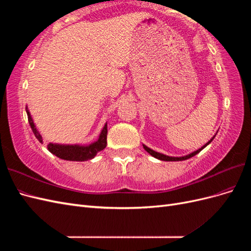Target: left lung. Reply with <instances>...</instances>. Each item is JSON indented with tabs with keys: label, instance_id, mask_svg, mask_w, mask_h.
Returning a JSON list of instances; mask_svg holds the SVG:
<instances>
[{
	"label": "left lung",
	"instance_id": "obj_1",
	"mask_svg": "<svg viewBox=\"0 0 251 251\" xmlns=\"http://www.w3.org/2000/svg\"><path fill=\"white\" fill-rule=\"evenodd\" d=\"M217 135V134H216ZM216 135L214 136V137H212L207 143H205L204 146L201 148V149H199V150H197V151H193V153H191V154H188V155H185V156H182V157H172V156H168V155H164V154H161V153H158V151H154V150H151V149H150V148H148L147 146H144V144H142L143 146V149L146 150L148 153L150 154V155H151L153 157H155V158H157V159H159V160H163V161H182V160H186V159H189V158H192V157H194L195 155H197L198 153H200V151L205 148V147H207L208 144L214 140V138L216 137Z\"/></svg>",
	"mask_w": 251,
	"mask_h": 251
}]
</instances>
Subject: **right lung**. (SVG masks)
Listing matches in <instances>:
<instances>
[{"label":"right lung","instance_id":"right-lung-1","mask_svg":"<svg viewBox=\"0 0 251 251\" xmlns=\"http://www.w3.org/2000/svg\"><path fill=\"white\" fill-rule=\"evenodd\" d=\"M26 112L28 116L29 125L32 128V132L35 135L36 139L41 143H43L42 136L37 130L33 119L30 115V112L28 108L26 107ZM107 135H108V126L107 124L104 125L102 130L100 134L98 139L90 144H59V143H49L48 150L50 153L55 155L56 157L64 159V160L69 161H87L90 160L96 156L98 151H102L105 147H107Z\"/></svg>","mask_w":251,"mask_h":251}]
</instances>
